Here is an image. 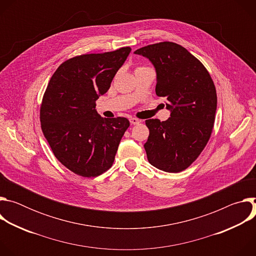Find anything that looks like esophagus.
<instances>
[{"instance_id":"34e87169","label":"esophagus","mask_w":256,"mask_h":256,"mask_svg":"<svg viewBox=\"0 0 256 256\" xmlns=\"http://www.w3.org/2000/svg\"><path fill=\"white\" fill-rule=\"evenodd\" d=\"M130 124H132V126H134V124H140V120H138V118H132L130 120Z\"/></svg>"}]
</instances>
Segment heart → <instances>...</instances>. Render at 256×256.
<instances>
[{
    "instance_id": "1",
    "label": "heart",
    "mask_w": 256,
    "mask_h": 256,
    "mask_svg": "<svg viewBox=\"0 0 256 256\" xmlns=\"http://www.w3.org/2000/svg\"><path fill=\"white\" fill-rule=\"evenodd\" d=\"M140 68H142V66H140Z\"/></svg>"
}]
</instances>
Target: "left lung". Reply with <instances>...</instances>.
I'll return each instance as SVG.
<instances>
[{"label":"left lung","instance_id":"left-lung-1","mask_svg":"<svg viewBox=\"0 0 256 256\" xmlns=\"http://www.w3.org/2000/svg\"><path fill=\"white\" fill-rule=\"evenodd\" d=\"M157 72L156 94L167 99L170 118L147 120L149 138L144 144L154 167L169 173L188 168L206 146L216 109V91L202 62L186 48L163 42L138 48Z\"/></svg>","mask_w":256,"mask_h":256}]
</instances>
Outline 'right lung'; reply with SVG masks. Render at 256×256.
Returning a JSON list of instances; mask_svg holds the SVG:
<instances>
[{"instance_id":"add662e5","label":"right lung","mask_w":256,"mask_h":256,"mask_svg":"<svg viewBox=\"0 0 256 256\" xmlns=\"http://www.w3.org/2000/svg\"><path fill=\"white\" fill-rule=\"evenodd\" d=\"M132 48L81 54L64 62L50 80L40 105V124L56 158L82 177H96L114 162L130 122L103 118L95 101L105 94Z\"/></svg>"}]
</instances>
